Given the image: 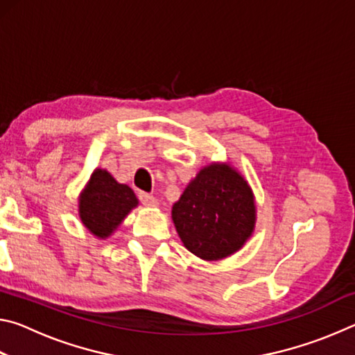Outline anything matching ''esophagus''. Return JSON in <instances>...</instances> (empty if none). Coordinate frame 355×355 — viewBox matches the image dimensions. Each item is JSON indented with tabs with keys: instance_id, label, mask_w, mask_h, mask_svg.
Listing matches in <instances>:
<instances>
[{
	"instance_id": "obj_1",
	"label": "esophagus",
	"mask_w": 355,
	"mask_h": 355,
	"mask_svg": "<svg viewBox=\"0 0 355 355\" xmlns=\"http://www.w3.org/2000/svg\"><path fill=\"white\" fill-rule=\"evenodd\" d=\"M139 200L147 207H156L158 205V200L155 199L152 194H147V192H139Z\"/></svg>"
}]
</instances>
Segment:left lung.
Masks as SVG:
<instances>
[{"label":"left lung","mask_w":355,"mask_h":355,"mask_svg":"<svg viewBox=\"0 0 355 355\" xmlns=\"http://www.w3.org/2000/svg\"><path fill=\"white\" fill-rule=\"evenodd\" d=\"M184 248L203 260H219L243 248L255 225L254 194L225 164L202 169L172 207Z\"/></svg>","instance_id":"8db88e82"}]
</instances>
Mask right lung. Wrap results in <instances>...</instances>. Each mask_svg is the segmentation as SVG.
Listing matches in <instances>:
<instances>
[{
    "instance_id": "add662e5",
    "label": "right lung",
    "mask_w": 355,
    "mask_h": 355,
    "mask_svg": "<svg viewBox=\"0 0 355 355\" xmlns=\"http://www.w3.org/2000/svg\"><path fill=\"white\" fill-rule=\"evenodd\" d=\"M136 205L137 199L130 186L97 169L80 199V218L95 236L107 238Z\"/></svg>"
}]
</instances>
